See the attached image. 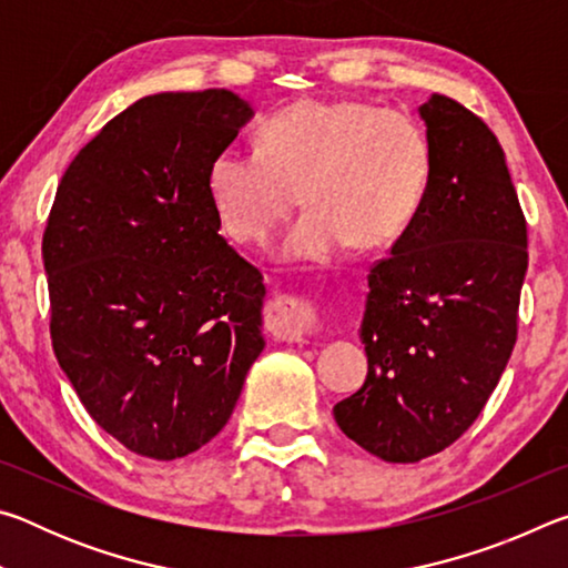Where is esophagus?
<instances>
[{
    "instance_id": "34e87169",
    "label": "esophagus",
    "mask_w": 568,
    "mask_h": 568,
    "mask_svg": "<svg viewBox=\"0 0 568 568\" xmlns=\"http://www.w3.org/2000/svg\"><path fill=\"white\" fill-rule=\"evenodd\" d=\"M265 328L285 343H305L318 328V305L305 295H283L271 303Z\"/></svg>"
}]
</instances>
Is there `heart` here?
<instances>
[{
    "instance_id": "heart-1",
    "label": "heart",
    "mask_w": 568,
    "mask_h": 568,
    "mask_svg": "<svg viewBox=\"0 0 568 568\" xmlns=\"http://www.w3.org/2000/svg\"><path fill=\"white\" fill-rule=\"evenodd\" d=\"M434 180V148L408 112L363 100H301L267 118L257 148H225L207 192L225 233L263 245L303 203L283 240L291 263L321 265L345 247H386L416 220Z\"/></svg>"
}]
</instances>
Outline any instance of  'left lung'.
<instances>
[{"label":"left lung","mask_w":568,"mask_h":568,"mask_svg":"<svg viewBox=\"0 0 568 568\" xmlns=\"http://www.w3.org/2000/svg\"><path fill=\"white\" fill-rule=\"evenodd\" d=\"M434 148L423 207L368 275L363 388L333 408L345 436L388 464H416L466 434L518 333L526 217L504 150L464 104L418 108Z\"/></svg>","instance_id":"left-lung-1"}]
</instances>
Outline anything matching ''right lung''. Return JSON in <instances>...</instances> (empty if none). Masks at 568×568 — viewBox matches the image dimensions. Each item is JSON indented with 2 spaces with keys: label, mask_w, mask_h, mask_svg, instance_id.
Segmentation results:
<instances>
[{
  "label": "right lung",
  "mask_w": 568,
  "mask_h": 568,
  "mask_svg": "<svg viewBox=\"0 0 568 568\" xmlns=\"http://www.w3.org/2000/svg\"><path fill=\"white\" fill-rule=\"evenodd\" d=\"M253 118L230 90L160 92L112 118L42 235L50 335L92 420L172 460L215 438L265 348L263 275L220 235L207 170Z\"/></svg>",
  "instance_id": "add662e5"
}]
</instances>
